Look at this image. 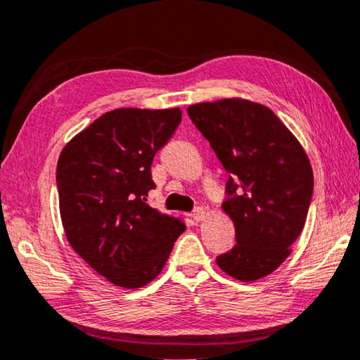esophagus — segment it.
<instances>
[{
  "instance_id": "obj_1",
  "label": "esophagus",
  "mask_w": 360,
  "mask_h": 360,
  "mask_svg": "<svg viewBox=\"0 0 360 360\" xmlns=\"http://www.w3.org/2000/svg\"><path fill=\"white\" fill-rule=\"evenodd\" d=\"M205 215H207V214H205V209H202V207H198V209L194 210L193 214H191L194 221H202V220L205 219Z\"/></svg>"
}]
</instances>
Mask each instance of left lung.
Wrapping results in <instances>:
<instances>
[{"label":"left lung","instance_id":"8db88e82","mask_svg":"<svg viewBox=\"0 0 360 360\" xmlns=\"http://www.w3.org/2000/svg\"><path fill=\"white\" fill-rule=\"evenodd\" d=\"M188 116L229 174L221 207L236 245L217 264L239 281H257L290 255L313 199L308 156L263 105L239 98L198 103Z\"/></svg>","mask_w":360,"mask_h":360}]
</instances>
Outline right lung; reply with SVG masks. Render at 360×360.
Masks as SVG:
<instances>
[{
  "label": "right lung",
  "instance_id": "add662e5",
  "mask_svg": "<svg viewBox=\"0 0 360 360\" xmlns=\"http://www.w3.org/2000/svg\"><path fill=\"white\" fill-rule=\"evenodd\" d=\"M180 122V108L110 111L58 158V205L68 243L117 287L139 288L155 279L185 229L146 202L156 188L153 159Z\"/></svg>",
  "mask_w": 360,
  "mask_h": 360
}]
</instances>
